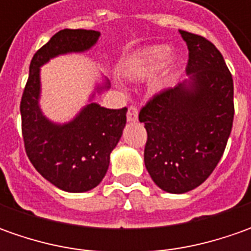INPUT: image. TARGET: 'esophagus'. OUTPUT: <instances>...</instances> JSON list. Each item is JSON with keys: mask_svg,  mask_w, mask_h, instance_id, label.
<instances>
[{"mask_svg": "<svg viewBox=\"0 0 251 251\" xmlns=\"http://www.w3.org/2000/svg\"><path fill=\"white\" fill-rule=\"evenodd\" d=\"M127 120L128 121H137L138 120V109L135 106H130L127 110Z\"/></svg>", "mask_w": 251, "mask_h": 251, "instance_id": "1", "label": "esophagus"}]
</instances>
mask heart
Masks as SVG:
<instances>
[{
	"instance_id": "heart-1",
	"label": "heart",
	"mask_w": 251,
	"mask_h": 251,
	"mask_svg": "<svg viewBox=\"0 0 251 251\" xmlns=\"http://www.w3.org/2000/svg\"><path fill=\"white\" fill-rule=\"evenodd\" d=\"M172 54L169 46H151L138 53L126 67V74L134 79H145L159 71ZM172 74L165 75V82L170 81Z\"/></svg>"
}]
</instances>
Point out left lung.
Here are the masks:
<instances>
[{"label":"left lung","instance_id":"8db88e82","mask_svg":"<svg viewBox=\"0 0 251 251\" xmlns=\"http://www.w3.org/2000/svg\"><path fill=\"white\" fill-rule=\"evenodd\" d=\"M188 49V81L156 93L141 109L148 134L144 160L155 184L183 194L217 168L232 131L233 79L217 47L178 30Z\"/></svg>","mask_w":251,"mask_h":251}]
</instances>
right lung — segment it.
<instances>
[{"mask_svg":"<svg viewBox=\"0 0 251 251\" xmlns=\"http://www.w3.org/2000/svg\"><path fill=\"white\" fill-rule=\"evenodd\" d=\"M99 36L96 30L85 29L57 32L34 53L21 100L27 158L46 180L68 193L92 190L104 177L111 151L120 141L127 121V109H106L91 103L71 123L54 124L39 107L40 67L58 54L91 49Z\"/></svg>","mask_w":251,"mask_h":251,"instance_id":"obj_1","label":"right lung"}]
</instances>
